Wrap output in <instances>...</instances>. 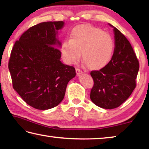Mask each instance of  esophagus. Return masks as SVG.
<instances>
[{"label":"esophagus","mask_w":149,"mask_h":149,"mask_svg":"<svg viewBox=\"0 0 149 149\" xmlns=\"http://www.w3.org/2000/svg\"><path fill=\"white\" fill-rule=\"evenodd\" d=\"M75 70H76V73H77V75H79L80 74H81L82 73H83V72L81 71V70L79 68H77L76 69H75Z\"/></svg>","instance_id":"esophagus-1"}]
</instances>
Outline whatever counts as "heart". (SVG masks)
I'll use <instances>...</instances> for the list:
<instances>
[{"label":"heart","mask_w":149,"mask_h":149,"mask_svg":"<svg viewBox=\"0 0 149 149\" xmlns=\"http://www.w3.org/2000/svg\"><path fill=\"white\" fill-rule=\"evenodd\" d=\"M114 41L108 33L91 25L75 27L70 34V39L65 38L62 42L63 58L68 64H74L82 58L90 70L104 68L112 56Z\"/></svg>","instance_id":"1"}]
</instances>
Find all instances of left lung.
<instances>
[{
  "label": "left lung",
  "mask_w": 149,
  "mask_h": 149,
  "mask_svg": "<svg viewBox=\"0 0 149 149\" xmlns=\"http://www.w3.org/2000/svg\"><path fill=\"white\" fill-rule=\"evenodd\" d=\"M113 27L115 48L112 59L106 66L93 70L90 74L94 81L91 100L105 109L120 107L130 97L136 87L139 69V62L130 41L117 28Z\"/></svg>",
  "instance_id": "1"
}]
</instances>
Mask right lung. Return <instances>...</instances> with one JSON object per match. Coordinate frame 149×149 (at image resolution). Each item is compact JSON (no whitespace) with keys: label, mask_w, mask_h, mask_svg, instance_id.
<instances>
[{"label":"right lung","mask_w":149,"mask_h":149,"mask_svg":"<svg viewBox=\"0 0 149 149\" xmlns=\"http://www.w3.org/2000/svg\"><path fill=\"white\" fill-rule=\"evenodd\" d=\"M64 22H45L30 27L16 41L8 62L12 86L27 104L48 110L62 102L68 82L76 75L72 65L60 61L56 45Z\"/></svg>","instance_id":"1"}]
</instances>
